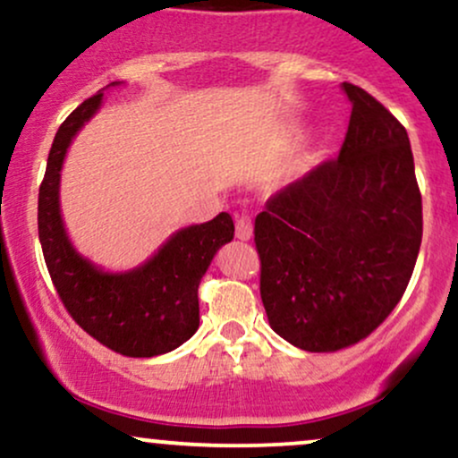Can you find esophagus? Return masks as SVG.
<instances>
[{
    "label": "esophagus",
    "instance_id": "1",
    "mask_svg": "<svg viewBox=\"0 0 458 458\" xmlns=\"http://www.w3.org/2000/svg\"><path fill=\"white\" fill-rule=\"evenodd\" d=\"M234 225H236V239L241 241H247L251 236V233H254V224H251L250 215H236Z\"/></svg>",
    "mask_w": 458,
    "mask_h": 458
}]
</instances>
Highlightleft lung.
<instances>
[{"instance_id":"obj_1","label":"left lung","mask_w":458,"mask_h":458,"mask_svg":"<svg viewBox=\"0 0 458 458\" xmlns=\"http://www.w3.org/2000/svg\"><path fill=\"white\" fill-rule=\"evenodd\" d=\"M335 159L280 189L256 215L260 297L276 334L310 353L368 338L401 301L422 243L409 135L366 90Z\"/></svg>"}]
</instances>
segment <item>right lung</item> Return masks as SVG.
Here are the masks:
<instances>
[{
  "label": "right lung",
  "mask_w": 458,
  "mask_h": 458,
  "mask_svg": "<svg viewBox=\"0 0 458 458\" xmlns=\"http://www.w3.org/2000/svg\"><path fill=\"white\" fill-rule=\"evenodd\" d=\"M101 101L103 92L86 98L57 129L38 191L40 245L57 295L79 327L120 355H161L196 334L199 280L219 247L233 241L234 224L228 213H219L211 222L178 230L129 273H105L81 259L62 224L60 170L68 144Z\"/></svg>",
  "instance_id": "add662e5"
}]
</instances>
